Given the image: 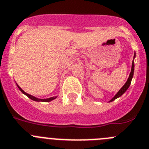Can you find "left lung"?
<instances>
[{
	"instance_id": "8db88e82",
	"label": "left lung",
	"mask_w": 149,
	"mask_h": 149,
	"mask_svg": "<svg viewBox=\"0 0 149 149\" xmlns=\"http://www.w3.org/2000/svg\"><path fill=\"white\" fill-rule=\"evenodd\" d=\"M136 57V54L134 53V58ZM134 61H133V62H132V67H131V71H130V75H129V78L127 79V81L126 82V83L125 84V85H123V87L121 88V89H120L118 91L117 94L115 95V96L113 97V98H112V100H111L109 102H112L113 101V100H115L116 99H117L118 97H121V95H122L126 91L127 89H128L129 86H130V83H131V80L132 79H133V76H134Z\"/></svg>"
}]
</instances>
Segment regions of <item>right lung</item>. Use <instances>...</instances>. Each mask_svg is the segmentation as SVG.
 I'll use <instances>...</instances> for the list:
<instances>
[{
  "mask_svg": "<svg viewBox=\"0 0 149 149\" xmlns=\"http://www.w3.org/2000/svg\"><path fill=\"white\" fill-rule=\"evenodd\" d=\"M16 85H17V84H16ZM17 86H18V88H19V90H20L23 93V94H25V95H26L27 97H28L30 99H31L32 100H34V101H37V102H50V101H52V100H55V98L57 97V96H55V97H49V98H46V99H39V98H37V97H35L32 96V95L28 94V93L24 92V91L21 88L19 87L18 85H17Z\"/></svg>",
  "mask_w": 149,
  "mask_h": 149,
  "instance_id": "right-lung-1",
  "label": "right lung"
}]
</instances>
